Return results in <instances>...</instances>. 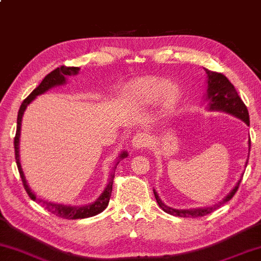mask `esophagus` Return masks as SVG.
I'll list each match as a JSON object with an SVG mask.
<instances>
[{"label":"esophagus","instance_id":"obj_1","mask_svg":"<svg viewBox=\"0 0 261 261\" xmlns=\"http://www.w3.org/2000/svg\"><path fill=\"white\" fill-rule=\"evenodd\" d=\"M149 141H148V136L146 134L139 133L136 134L133 137V141H131V145L135 149H143L148 146Z\"/></svg>","mask_w":261,"mask_h":261}]
</instances>
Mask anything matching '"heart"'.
Listing matches in <instances>:
<instances>
[{"instance_id":"1","label":"heart","mask_w":261,"mask_h":261,"mask_svg":"<svg viewBox=\"0 0 261 261\" xmlns=\"http://www.w3.org/2000/svg\"><path fill=\"white\" fill-rule=\"evenodd\" d=\"M124 99L139 107L153 106L161 100V112L169 115L176 109L181 99L180 88L162 77L140 79L127 86Z\"/></svg>"}]
</instances>
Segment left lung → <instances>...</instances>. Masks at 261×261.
I'll list each match as a JSON object with an SVG mask.
<instances>
[{"mask_svg":"<svg viewBox=\"0 0 261 261\" xmlns=\"http://www.w3.org/2000/svg\"><path fill=\"white\" fill-rule=\"evenodd\" d=\"M206 74H207V87H206V94H205V101H207V110L210 112H222L227 113L229 115L234 116V118L239 119L249 126V113H248L247 107L243 103V100L241 99V97L237 93L234 86L229 82L228 79L222 73L218 72H212V71L206 70ZM248 148L250 152V137L248 140ZM248 164V160L245 162V167ZM244 173H242V176L239 178V180L237 181V184L233 187L232 190L223 197L221 201L215 203V205L208 206V207H199V208H190V210H178L173 208L170 206L166 205L158 196L157 191L153 189V194L155 200H157L158 206L163 210L167 214L173 215V216H179V217H201L206 216V215L211 214L212 211H215L217 207H220L221 205L229 201L233 196H234L236 191L238 190L239 184H241L242 178H243Z\"/></svg>","mask_w":261,"mask_h":261,"instance_id":"left-lung-1","label":"left lung"}]
</instances>
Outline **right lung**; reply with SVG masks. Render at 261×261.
<instances>
[{
  "label": "right lung",
  "mask_w": 261,
  "mask_h": 261,
  "mask_svg": "<svg viewBox=\"0 0 261 261\" xmlns=\"http://www.w3.org/2000/svg\"><path fill=\"white\" fill-rule=\"evenodd\" d=\"M80 67H66V66H61V67H58L56 70H54L53 72H50L49 74L45 76V79L41 81V83L39 85L37 88L33 91L28 97L23 100L22 106L19 108V112H18V118H17V133H16V137H14V153H16V163L18 167V170H19L20 178H22L23 185H24L25 191L28 193L29 197L32 200H38L39 202H43L45 208L47 211H50L51 214L56 215V216L61 217V218H66V220H79V218H87V217H92L95 216V215L100 214L103 212L104 210L107 208L108 203H109L110 196H112V190H113V179L114 175H115V169L116 166L119 164V162L124 158L127 157V152L122 151L120 152V154L116 157L115 164H114L112 174H110L109 180H108V184L106 189L103 190V193L100 194L99 197H98L95 201H93L91 203H87V205H82V206H71V205H64V203H58V202H51L47 201V200L41 199L35 195L34 191L32 190L31 187H29L28 181H27L24 173H23L22 169V164H20V160H19V140H20V127H22V118L24 115V112L27 109V107L32 103L38 95L44 94L45 92H47L49 89L54 88V87L58 86H62L67 83V77L68 76H76L79 73Z\"/></svg>",
  "instance_id": "obj_1"
}]
</instances>
